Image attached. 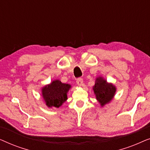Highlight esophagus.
Returning <instances> with one entry per match:
<instances>
[{"label": "esophagus", "instance_id": "obj_1", "mask_svg": "<svg viewBox=\"0 0 150 150\" xmlns=\"http://www.w3.org/2000/svg\"><path fill=\"white\" fill-rule=\"evenodd\" d=\"M76 83H77V85H79V86L83 85V79H81V78H79V79H77Z\"/></svg>", "mask_w": 150, "mask_h": 150}]
</instances>
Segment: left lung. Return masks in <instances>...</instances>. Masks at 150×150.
<instances>
[{
  "instance_id": "1",
  "label": "left lung",
  "mask_w": 150,
  "mask_h": 150,
  "mask_svg": "<svg viewBox=\"0 0 150 150\" xmlns=\"http://www.w3.org/2000/svg\"><path fill=\"white\" fill-rule=\"evenodd\" d=\"M93 91L96 96V99L102 106H104L112 99L116 89L112 84H108L105 80L99 78L96 79Z\"/></svg>"
}]
</instances>
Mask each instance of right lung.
I'll list each match as a JSON object with an SVG mask.
<instances>
[{
    "label": "right lung",
    "mask_w": 150,
    "mask_h": 150,
    "mask_svg": "<svg viewBox=\"0 0 150 150\" xmlns=\"http://www.w3.org/2000/svg\"><path fill=\"white\" fill-rule=\"evenodd\" d=\"M71 86L62 83L60 81H54L50 85L43 88L42 96L48 107L59 108L67 100V93Z\"/></svg>",
    "instance_id": "obj_1"
}]
</instances>
